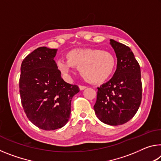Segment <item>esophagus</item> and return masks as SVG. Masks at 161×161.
<instances>
[{
	"mask_svg": "<svg viewBox=\"0 0 161 161\" xmlns=\"http://www.w3.org/2000/svg\"><path fill=\"white\" fill-rule=\"evenodd\" d=\"M79 87H80V89L81 91H82V90H84V89H85L86 88L85 86H80Z\"/></svg>",
	"mask_w": 161,
	"mask_h": 161,
	"instance_id": "esophagus-1",
	"label": "esophagus"
}]
</instances>
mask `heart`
Returning a JSON list of instances; mask_svg holds the SVG:
<instances>
[{"label":"heart","instance_id":"b5f03b06","mask_svg":"<svg viewBox=\"0 0 161 161\" xmlns=\"http://www.w3.org/2000/svg\"><path fill=\"white\" fill-rule=\"evenodd\" d=\"M66 59L57 62V67L62 75L69 77L72 67H77L81 78L94 84L107 81L116 66L115 58L109 52L94 48L70 50L66 54Z\"/></svg>","mask_w":161,"mask_h":161}]
</instances>
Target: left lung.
<instances>
[{
	"label": "left lung",
	"instance_id": "left-lung-1",
	"mask_svg": "<svg viewBox=\"0 0 161 161\" xmlns=\"http://www.w3.org/2000/svg\"><path fill=\"white\" fill-rule=\"evenodd\" d=\"M117 58L113 77L98 87L95 114L111 126L126 123L137 112L142 99L141 68L128 46L110 40Z\"/></svg>",
	"mask_w": 161,
	"mask_h": 161
}]
</instances>
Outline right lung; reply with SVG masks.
<instances>
[{"label":"right lung","instance_id":"right-lung-1","mask_svg":"<svg viewBox=\"0 0 161 161\" xmlns=\"http://www.w3.org/2000/svg\"><path fill=\"white\" fill-rule=\"evenodd\" d=\"M57 49L37 48L22 62L19 81L21 103L27 117L45 130L60 129L67 123L77 85L61 77L54 58Z\"/></svg>","mask_w":161,"mask_h":161}]
</instances>
